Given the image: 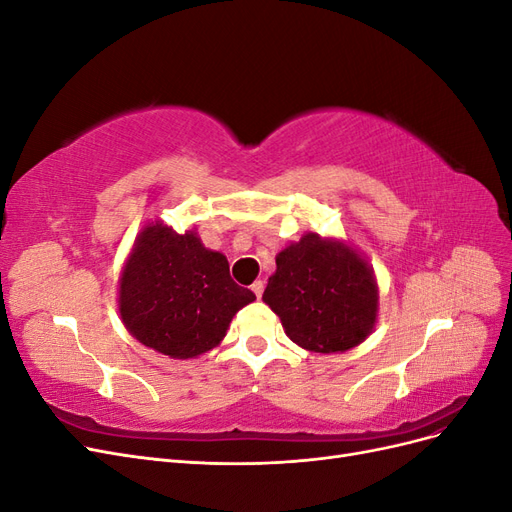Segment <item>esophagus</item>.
<instances>
[{"mask_svg": "<svg viewBox=\"0 0 512 512\" xmlns=\"http://www.w3.org/2000/svg\"><path fill=\"white\" fill-rule=\"evenodd\" d=\"M252 290H254L256 297L260 299V297H262V292H265V282H262V280H256V282L252 284Z\"/></svg>", "mask_w": 512, "mask_h": 512, "instance_id": "esophagus-1", "label": "esophagus"}]
</instances>
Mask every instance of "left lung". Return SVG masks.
I'll use <instances>...</instances> for the list:
<instances>
[{"instance_id": "1", "label": "left lung", "mask_w": 512, "mask_h": 512, "mask_svg": "<svg viewBox=\"0 0 512 512\" xmlns=\"http://www.w3.org/2000/svg\"><path fill=\"white\" fill-rule=\"evenodd\" d=\"M262 294L286 335L309 352H346L376 327L374 269L350 245L307 232L275 258Z\"/></svg>"}]
</instances>
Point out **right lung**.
Wrapping results in <instances>:
<instances>
[{"label": "right lung", "instance_id": "right-lung-1", "mask_svg": "<svg viewBox=\"0 0 512 512\" xmlns=\"http://www.w3.org/2000/svg\"><path fill=\"white\" fill-rule=\"evenodd\" d=\"M256 294L232 282L228 260L162 222L136 237L121 271L119 314L126 329L170 359H194L218 346L228 324Z\"/></svg>", "mask_w": 512, "mask_h": 512}]
</instances>
